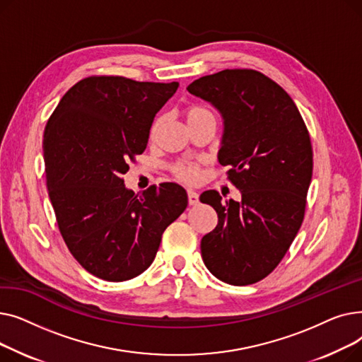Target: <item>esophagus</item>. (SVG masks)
I'll use <instances>...</instances> for the list:
<instances>
[{
  "label": "esophagus",
  "instance_id": "obj_1",
  "mask_svg": "<svg viewBox=\"0 0 362 362\" xmlns=\"http://www.w3.org/2000/svg\"><path fill=\"white\" fill-rule=\"evenodd\" d=\"M187 202L189 205H197L199 202V195L195 191H187Z\"/></svg>",
  "mask_w": 362,
  "mask_h": 362
}]
</instances>
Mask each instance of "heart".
Wrapping results in <instances>:
<instances>
[{"instance_id": "obj_1", "label": "heart", "mask_w": 362, "mask_h": 362, "mask_svg": "<svg viewBox=\"0 0 362 362\" xmlns=\"http://www.w3.org/2000/svg\"><path fill=\"white\" fill-rule=\"evenodd\" d=\"M183 114H185V119H186L189 127H192V126L199 124V123L206 122V120H214L216 122L214 112L206 105H202V104L187 105L185 108ZM160 127H161V117H157L154 120V123L151 124V129H149V138L151 139H154L157 136ZM173 173L177 179L183 180V182L194 183L199 179V165L197 163L180 161V163H176L173 165Z\"/></svg>"}]
</instances>
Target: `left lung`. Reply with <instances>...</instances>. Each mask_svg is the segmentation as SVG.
<instances>
[{
  "instance_id": "8db88e82",
  "label": "left lung",
  "mask_w": 362,
  "mask_h": 362,
  "mask_svg": "<svg viewBox=\"0 0 362 362\" xmlns=\"http://www.w3.org/2000/svg\"><path fill=\"white\" fill-rule=\"evenodd\" d=\"M224 119L221 165L240 191L221 202L217 191L199 201L217 211L216 229L201 240L206 269L233 286L267 277L286 255L305 216L313 177L310 133L289 93L261 71L226 69L187 86Z\"/></svg>"
}]
</instances>
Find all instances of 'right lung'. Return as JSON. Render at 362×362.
<instances>
[{
  "label": "right lung",
  "instance_id": "obj_1",
  "mask_svg": "<svg viewBox=\"0 0 362 362\" xmlns=\"http://www.w3.org/2000/svg\"><path fill=\"white\" fill-rule=\"evenodd\" d=\"M177 88V82L89 76L64 93L47 122L45 175L57 224L76 261L103 280L144 273L164 230L187 206L176 183L135 194L123 179Z\"/></svg>",
  "mask_w": 362,
  "mask_h": 362
}]
</instances>
